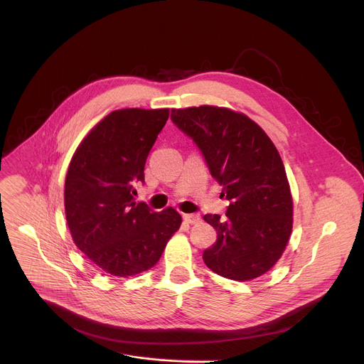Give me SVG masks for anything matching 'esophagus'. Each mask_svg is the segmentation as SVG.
<instances>
[{
    "instance_id": "34e87169",
    "label": "esophagus",
    "mask_w": 364,
    "mask_h": 364,
    "mask_svg": "<svg viewBox=\"0 0 364 364\" xmlns=\"http://www.w3.org/2000/svg\"><path fill=\"white\" fill-rule=\"evenodd\" d=\"M183 219L186 223H190V225H196L200 222V216L198 215H183Z\"/></svg>"
}]
</instances>
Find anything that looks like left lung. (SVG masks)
Returning a JSON list of instances; mask_svg holds the SVG:
<instances>
[{
	"mask_svg": "<svg viewBox=\"0 0 364 364\" xmlns=\"http://www.w3.org/2000/svg\"><path fill=\"white\" fill-rule=\"evenodd\" d=\"M171 121L193 139L230 201L226 218H203L218 232L203 252L204 264L235 281L264 275L292 230V197L278 149L257 124L226 108L171 109Z\"/></svg>",
	"mask_w": 364,
	"mask_h": 364,
	"instance_id": "left-lung-1",
	"label": "left lung"
}]
</instances>
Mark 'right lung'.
<instances>
[{
  "label": "right lung",
  "mask_w": 364,
  "mask_h": 364,
  "mask_svg": "<svg viewBox=\"0 0 364 364\" xmlns=\"http://www.w3.org/2000/svg\"><path fill=\"white\" fill-rule=\"evenodd\" d=\"M168 109H121L103 118L82 141L65 183L66 220L73 242L114 277H129L159 262L181 216L135 203L148 154Z\"/></svg>",
  "instance_id": "add662e5"
}]
</instances>
